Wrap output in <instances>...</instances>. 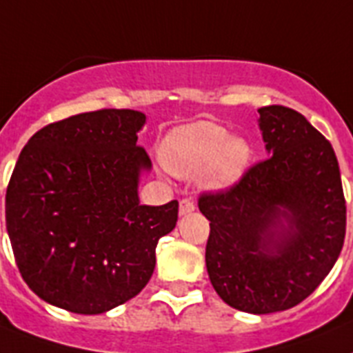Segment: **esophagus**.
<instances>
[{
	"label": "esophagus",
	"instance_id": "1",
	"mask_svg": "<svg viewBox=\"0 0 353 353\" xmlns=\"http://www.w3.org/2000/svg\"><path fill=\"white\" fill-rule=\"evenodd\" d=\"M195 210V203L192 199H181L179 203V213L186 215V213H192Z\"/></svg>",
	"mask_w": 353,
	"mask_h": 353
}]
</instances>
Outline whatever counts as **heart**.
Wrapping results in <instances>:
<instances>
[{"label":"heart","mask_w":353,"mask_h":353,"mask_svg":"<svg viewBox=\"0 0 353 353\" xmlns=\"http://www.w3.org/2000/svg\"><path fill=\"white\" fill-rule=\"evenodd\" d=\"M251 159L244 138H230L224 127L212 121H195L177 127L163 143V161L179 177L197 176L208 188L235 185Z\"/></svg>","instance_id":"heart-1"}]
</instances>
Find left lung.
Instances as JSON below:
<instances>
[{
    "label": "left lung",
    "instance_id": "obj_1",
    "mask_svg": "<svg viewBox=\"0 0 353 353\" xmlns=\"http://www.w3.org/2000/svg\"><path fill=\"white\" fill-rule=\"evenodd\" d=\"M259 112L271 156L228 190L203 192L199 210L210 221L213 289L233 309L269 314L301 303L334 268L346 203L330 141L294 109Z\"/></svg>",
    "mask_w": 353,
    "mask_h": 353
}]
</instances>
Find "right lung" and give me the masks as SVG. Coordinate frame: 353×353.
Wrapping results in <instances>:
<instances>
[{
  "mask_svg": "<svg viewBox=\"0 0 353 353\" xmlns=\"http://www.w3.org/2000/svg\"><path fill=\"white\" fill-rule=\"evenodd\" d=\"M143 123L132 109L81 112L43 127L21 150L5 217L21 276L41 300L102 314L152 276L179 203L140 204V172L150 168L136 145Z\"/></svg>",
  "mask_w": 353,
  "mask_h": 353,
  "instance_id": "obj_1",
  "label": "right lung"
}]
</instances>
